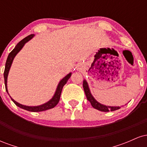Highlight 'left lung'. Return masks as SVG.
Instances as JSON below:
<instances>
[{
	"label": "left lung",
	"instance_id": "8db88e82",
	"mask_svg": "<svg viewBox=\"0 0 147 147\" xmlns=\"http://www.w3.org/2000/svg\"><path fill=\"white\" fill-rule=\"evenodd\" d=\"M83 87L87 99L90 102L91 105H92V106L94 109H97V110L100 111H103V112H109V111H114L120 109V106H106L97 102V101L94 98V97L92 95V94H91L90 88H89L88 86V82H86V80H85V79H84L83 82Z\"/></svg>",
	"mask_w": 147,
	"mask_h": 147
}]
</instances>
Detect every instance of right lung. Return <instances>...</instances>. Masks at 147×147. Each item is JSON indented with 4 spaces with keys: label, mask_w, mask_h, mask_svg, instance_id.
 <instances>
[{
    "label": "right lung",
    "mask_w": 147,
    "mask_h": 147,
    "mask_svg": "<svg viewBox=\"0 0 147 147\" xmlns=\"http://www.w3.org/2000/svg\"><path fill=\"white\" fill-rule=\"evenodd\" d=\"M34 34H30L29 36H28L25 38H23V40H21L19 43H18L17 45L15 46V48L14 50H12L8 55L7 59L6 61V63H5V71H4V79H5V89L9 95V92H8L7 90V77H8V74H9V71L10 70V68H11V65L12 64L13 60H14V57H16V55L19 52L20 50L23 48V47L24 46L25 43L27 42H28L30 39L33 38ZM72 73L70 72V73L68 74L65 77H64L60 81L59 83L58 86H57L56 91L55 92V95H53V97H52V99L50 100H49L48 102H47L45 104H41V105L39 106H25V105H23V104H19L17 102L13 99L11 97V99L14 102V103L16 104V106H18V107L21 108V109H24V110L28 111H31V112H41V111H44L46 110H48V109H52L55 106H56V105L58 104L59 102L60 99V97H61V93L62 89H63V86L65 85V84L67 83L68 80L70 79V77H71Z\"/></svg>",
    "instance_id": "add662e5"
}]
</instances>
